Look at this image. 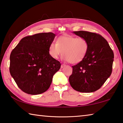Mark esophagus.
I'll use <instances>...</instances> for the list:
<instances>
[{"label": "esophagus", "instance_id": "34e87169", "mask_svg": "<svg viewBox=\"0 0 123 123\" xmlns=\"http://www.w3.org/2000/svg\"><path fill=\"white\" fill-rule=\"evenodd\" d=\"M66 66V64H61V68H64V67H65Z\"/></svg>", "mask_w": 123, "mask_h": 123}]
</instances>
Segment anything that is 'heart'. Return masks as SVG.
Instances as JSON below:
<instances>
[{
  "instance_id": "b5f03b06",
  "label": "heart",
  "mask_w": 123,
  "mask_h": 123,
  "mask_svg": "<svg viewBox=\"0 0 123 123\" xmlns=\"http://www.w3.org/2000/svg\"><path fill=\"white\" fill-rule=\"evenodd\" d=\"M88 50V43L86 39L72 35H63L58 37L56 43L52 42L48 48L50 56L54 59L59 58L62 53V59L76 64L85 59Z\"/></svg>"
}]
</instances>
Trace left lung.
<instances>
[{"label": "left lung", "mask_w": 123, "mask_h": 123, "mask_svg": "<svg viewBox=\"0 0 123 123\" xmlns=\"http://www.w3.org/2000/svg\"><path fill=\"white\" fill-rule=\"evenodd\" d=\"M73 33L86 39L88 50L81 62L72 66L70 85L80 92H93L100 88L111 75L113 52L107 41L99 34L85 31Z\"/></svg>", "instance_id": "8db88e82"}]
</instances>
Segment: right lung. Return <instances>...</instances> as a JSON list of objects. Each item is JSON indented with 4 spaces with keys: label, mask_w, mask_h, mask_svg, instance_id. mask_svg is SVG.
Instances as JSON below:
<instances>
[{
    "label": "right lung",
    "mask_w": 123,
    "mask_h": 123,
    "mask_svg": "<svg viewBox=\"0 0 123 123\" xmlns=\"http://www.w3.org/2000/svg\"><path fill=\"white\" fill-rule=\"evenodd\" d=\"M55 36L53 32H44L26 36L11 51L10 74L24 92L31 95L45 92L60 69V62L48 52Z\"/></svg>",
    "instance_id": "obj_1"
}]
</instances>
